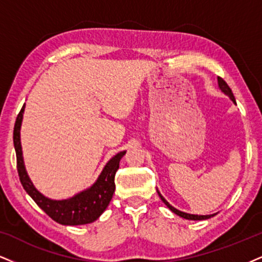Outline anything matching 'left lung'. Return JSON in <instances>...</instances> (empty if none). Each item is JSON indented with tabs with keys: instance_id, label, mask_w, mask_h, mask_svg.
Masks as SVG:
<instances>
[{
	"instance_id": "8db88e82",
	"label": "left lung",
	"mask_w": 262,
	"mask_h": 262,
	"mask_svg": "<svg viewBox=\"0 0 262 262\" xmlns=\"http://www.w3.org/2000/svg\"><path fill=\"white\" fill-rule=\"evenodd\" d=\"M217 82H219V87H220V90L222 92L225 93L226 96H228L230 97V99L232 102L234 103V104H237V102H235V98H234V96H233V93H232V90L230 89V86L227 85V83H226L224 80L221 79V77H217ZM157 192H158V194H159V196H160V199L163 200V203L164 204H165L167 208H169L171 211L172 212H175L176 215H179L180 217H183V219H186V220H193V221H200V220H208V219H210V217H212V216H215L216 214H212V215H194V214H188V212H183V211H181V210H177L176 208H173L172 205L170 204L169 202H167V200L164 198L163 195L160 194V192L159 190L157 189Z\"/></svg>"
}]
</instances>
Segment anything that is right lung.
Instances as JSON below:
<instances>
[{"label": "right lung", "instance_id": "right-lung-1", "mask_svg": "<svg viewBox=\"0 0 262 262\" xmlns=\"http://www.w3.org/2000/svg\"><path fill=\"white\" fill-rule=\"evenodd\" d=\"M24 109L25 104L19 112L17 120H15L14 131H13V143H14L15 154H17V169L24 189L34 199V202L58 224L77 226L91 224L96 221L104 212L106 206L111 203L113 194H114L115 172L119 169V163H120L121 158L125 156L126 150L118 153L105 164L98 179L91 187L81 190L77 194L73 195L72 198L62 200L47 198L35 188L24 165L20 142V127Z\"/></svg>", "mask_w": 262, "mask_h": 262}]
</instances>
